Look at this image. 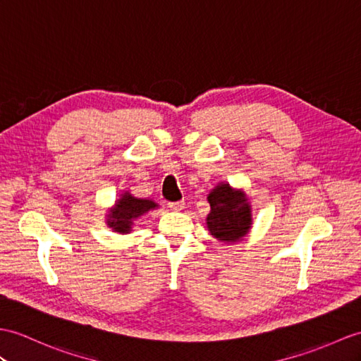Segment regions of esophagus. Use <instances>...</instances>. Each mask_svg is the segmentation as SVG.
I'll return each instance as SVG.
<instances>
[{
  "mask_svg": "<svg viewBox=\"0 0 361 361\" xmlns=\"http://www.w3.org/2000/svg\"><path fill=\"white\" fill-rule=\"evenodd\" d=\"M169 208L171 211H182L185 208V202H171V204H169Z\"/></svg>",
  "mask_w": 361,
  "mask_h": 361,
  "instance_id": "34e87169",
  "label": "esophagus"
}]
</instances>
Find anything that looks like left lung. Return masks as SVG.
Instances as JSON below:
<instances>
[{
    "label": "left lung",
    "mask_w": 361,
    "mask_h": 361,
    "mask_svg": "<svg viewBox=\"0 0 361 361\" xmlns=\"http://www.w3.org/2000/svg\"><path fill=\"white\" fill-rule=\"evenodd\" d=\"M207 200L211 207L207 216L209 234L226 245L242 242L252 226L251 202L243 188L221 182L209 191Z\"/></svg>",
    "instance_id": "left-lung-1"
}]
</instances>
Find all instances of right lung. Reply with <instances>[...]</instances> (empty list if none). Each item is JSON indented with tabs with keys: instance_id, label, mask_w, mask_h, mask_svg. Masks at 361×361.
<instances>
[{
	"instance_id": "add662e5",
	"label": "right lung",
	"mask_w": 361,
	"mask_h": 361,
	"mask_svg": "<svg viewBox=\"0 0 361 361\" xmlns=\"http://www.w3.org/2000/svg\"><path fill=\"white\" fill-rule=\"evenodd\" d=\"M156 208H159V204H156L153 199L136 197L130 191H124L119 199L114 200V205L109 208V213L105 214V225L113 233L130 234L133 231L135 222Z\"/></svg>"
}]
</instances>
